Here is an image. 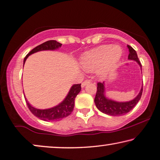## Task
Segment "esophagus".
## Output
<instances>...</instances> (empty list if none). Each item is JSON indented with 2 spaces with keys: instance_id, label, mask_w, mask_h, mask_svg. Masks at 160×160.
I'll list each match as a JSON object with an SVG mask.
<instances>
[{
  "instance_id": "1",
  "label": "esophagus",
  "mask_w": 160,
  "mask_h": 160,
  "mask_svg": "<svg viewBox=\"0 0 160 160\" xmlns=\"http://www.w3.org/2000/svg\"><path fill=\"white\" fill-rule=\"evenodd\" d=\"M91 81H92V80H90V79H87V80H84V81L82 82V85H81V86H82V87H84V86H85L86 85V84L89 83V82H91Z\"/></svg>"
}]
</instances>
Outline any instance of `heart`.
I'll use <instances>...</instances> for the list:
<instances>
[{
  "mask_svg": "<svg viewBox=\"0 0 160 160\" xmlns=\"http://www.w3.org/2000/svg\"><path fill=\"white\" fill-rule=\"evenodd\" d=\"M122 54V48L119 46L101 45L82 54L81 64L86 70L97 68L98 74L105 75L114 68Z\"/></svg>",
  "mask_w": 160,
  "mask_h": 160,
  "instance_id": "b5f03b06",
  "label": "heart"
}]
</instances>
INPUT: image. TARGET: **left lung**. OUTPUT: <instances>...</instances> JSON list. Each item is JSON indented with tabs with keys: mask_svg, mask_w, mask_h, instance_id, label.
Returning a JSON list of instances; mask_svg holds the SVG:
<instances>
[{
	"mask_svg": "<svg viewBox=\"0 0 160 160\" xmlns=\"http://www.w3.org/2000/svg\"><path fill=\"white\" fill-rule=\"evenodd\" d=\"M128 47L130 51L128 59L136 61L138 65L142 67V64L138 58L136 51L131 46L128 45ZM97 86V92H96L95 98L96 107L102 112L110 115H123L129 112L139 101L142 95V91H143V86H142L141 91L138 93L137 97L133 100L128 102H116L107 99L104 96V83L103 82H98Z\"/></svg>",
	"mask_w": 160,
	"mask_h": 160,
	"instance_id": "obj_1",
	"label": "left lung"
}]
</instances>
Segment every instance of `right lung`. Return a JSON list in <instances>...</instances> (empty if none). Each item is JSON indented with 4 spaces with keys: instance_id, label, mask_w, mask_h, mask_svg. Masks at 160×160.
<instances>
[{
    "instance_id": "1",
    "label": "right lung",
    "mask_w": 160,
    "mask_h": 160,
    "mask_svg": "<svg viewBox=\"0 0 160 160\" xmlns=\"http://www.w3.org/2000/svg\"><path fill=\"white\" fill-rule=\"evenodd\" d=\"M62 44L59 42L55 41V40H49L41 45H38L37 47L34 48L32 51H30L28 53V55L24 57V64L28 57L32 53H36L37 51H45V50H55L58 48L61 47ZM81 90V83L74 84L71 88L68 95L65 99L59 103L57 107L48 109H38L32 107L28 101H26L27 105H28L29 109L35 116L43 121H58L60 119L68 116L72 112L74 107V100L76 96L78 95L79 92Z\"/></svg>"
}]
</instances>
